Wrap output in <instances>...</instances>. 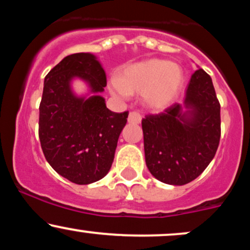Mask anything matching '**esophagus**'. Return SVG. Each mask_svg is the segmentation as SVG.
I'll use <instances>...</instances> for the list:
<instances>
[{
	"label": "esophagus",
	"instance_id": "34e87169",
	"mask_svg": "<svg viewBox=\"0 0 250 250\" xmlns=\"http://www.w3.org/2000/svg\"><path fill=\"white\" fill-rule=\"evenodd\" d=\"M142 120V115L137 111H130L128 116V122L129 123H140Z\"/></svg>",
	"mask_w": 250,
	"mask_h": 250
}]
</instances>
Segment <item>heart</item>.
<instances>
[{
    "label": "heart",
    "mask_w": 250,
    "mask_h": 250,
    "mask_svg": "<svg viewBox=\"0 0 250 250\" xmlns=\"http://www.w3.org/2000/svg\"><path fill=\"white\" fill-rule=\"evenodd\" d=\"M181 82L182 71L179 65L153 59L125 68L120 79L113 81V90L122 97L130 93H142L146 105L162 109L173 101Z\"/></svg>",
    "instance_id": "obj_1"
}]
</instances>
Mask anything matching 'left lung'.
<instances>
[{"mask_svg":"<svg viewBox=\"0 0 250 250\" xmlns=\"http://www.w3.org/2000/svg\"><path fill=\"white\" fill-rule=\"evenodd\" d=\"M185 103L186 114L174 103L142 120L146 165L168 185L183 186L200 176L220 143L221 105L211 77L203 69L191 75Z\"/></svg>","mask_w":250,"mask_h":250,"instance_id":"8db88e82","label":"left lung"}]
</instances>
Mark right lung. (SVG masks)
Segmentation results:
<instances>
[{"label":"right lung","instance_id":"obj_1","mask_svg":"<svg viewBox=\"0 0 250 250\" xmlns=\"http://www.w3.org/2000/svg\"><path fill=\"white\" fill-rule=\"evenodd\" d=\"M73 77L85 80L93 93L107 85L95 56L77 53L64 57L44 79L39 137L45 160L57 174L76 185H89L110 169L129 113L109 110L99 95L76 97L70 90Z\"/></svg>","mask_w":250,"mask_h":250}]
</instances>
